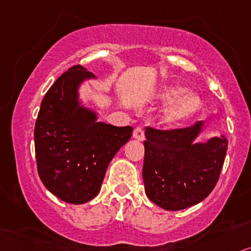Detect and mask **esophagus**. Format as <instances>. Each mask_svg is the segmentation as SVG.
I'll return each mask as SVG.
<instances>
[{"label": "esophagus", "mask_w": 251, "mask_h": 251, "mask_svg": "<svg viewBox=\"0 0 251 251\" xmlns=\"http://www.w3.org/2000/svg\"><path fill=\"white\" fill-rule=\"evenodd\" d=\"M133 138L136 139V140H139V141L144 140V139H145L144 129H142L141 127H136L134 129V132H133Z\"/></svg>", "instance_id": "obj_1"}]
</instances>
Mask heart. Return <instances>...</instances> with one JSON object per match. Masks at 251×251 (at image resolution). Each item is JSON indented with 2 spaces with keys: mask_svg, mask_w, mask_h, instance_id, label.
Here are the masks:
<instances>
[{
  "mask_svg": "<svg viewBox=\"0 0 251 251\" xmlns=\"http://www.w3.org/2000/svg\"><path fill=\"white\" fill-rule=\"evenodd\" d=\"M161 100L170 103L164 110L163 117L168 124H177L198 112L201 100L198 95L188 93V89L179 85H170L161 89L158 93Z\"/></svg>",
  "mask_w": 251,
  "mask_h": 251,
  "instance_id": "heart-1",
  "label": "heart"
}]
</instances>
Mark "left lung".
Returning a JSON list of instances; mask_svg holds the SVG:
<instances>
[{"label": "left lung", "instance_id": "obj_1", "mask_svg": "<svg viewBox=\"0 0 251 251\" xmlns=\"http://www.w3.org/2000/svg\"><path fill=\"white\" fill-rule=\"evenodd\" d=\"M204 126V120H199L191 127L173 131L145 128V192L163 210L199 204L218 182L228 140L221 134L196 142Z\"/></svg>", "mask_w": 251, "mask_h": 251}]
</instances>
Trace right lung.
<instances>
[{"label":"right lung","mask_w":251,"mask_h":251,"mask_svg":"<svg viewBox=\"0 0 251 251\" xmlns=\"http://www.w3.org/2000/svg\"><path fill=\"white\" fill-rule=\"evenodd\" d=\"M96 80L77 65L50 87L41 102L34 127L38 174L46 189L69 204H84L100 192L117 151L132 136V126L100 122L85 105L80 89Z\"/></svg>","instance_id":"obj_1"}]
</instances>
